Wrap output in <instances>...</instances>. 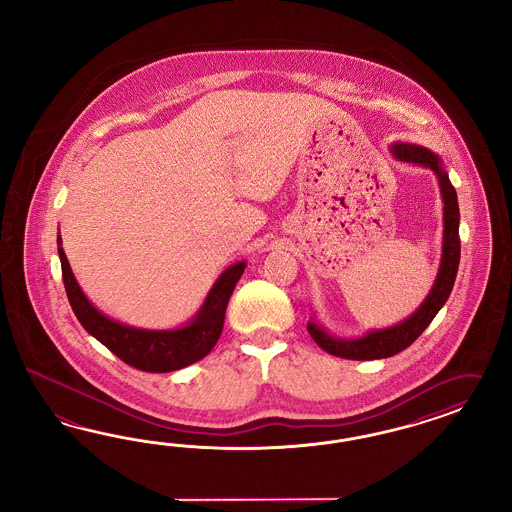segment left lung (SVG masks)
Returning <instances> with one entry per match:
<instances>
[{
	"instance_id": "left-lung-1",
	"label": "left lung",
	"mask_w": 512,
	"mask_h": 512,
	"mask_svg": "<svg viewBox=\"0 0 512 512\" xmlns=\"http://www.w3.org/2000/svg\"><path fill=\"white\" fill-rule=\"evenodd\" d=\"M390 152L394 157L407 161V163H417L420 167L432 169L439 180L441 195H443V255H441V264L439 272L435 278L434 287L426 300L420 304L419 310L415 311L411 317H407L400 325L383 328V330H370L366 336L355 338V340H343V338H334L326 332L325 328L317 325L315 321L308 323V332L315 343L334 357L349 358V360H375V358H388L403 349H407L413 341L419 338L420 334L426 330V326L434 321L437 311L445 306L449 300L454 279L458 274V264H460V208H458V197L456 189L452 187L449 180V174L443 169L441 159L430 152L424 146L417 144H407V142H394L390 146Z\"/></svg>"
}]
</instances>
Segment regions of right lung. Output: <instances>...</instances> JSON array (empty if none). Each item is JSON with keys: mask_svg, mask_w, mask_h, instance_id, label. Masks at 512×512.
Listing matches in <instances>:
<instances>
[{"mask_svg": "<svg viewBox=\"0 0 512 512\" xmlns=\"http://www.w3.org/2000/svg\"><path fill=\"white\" fill-rule=\"evenodd\" d=\"M58 246L65 293L80 325L116 357L122 358L125 364L150 373L174 372L186 368L214 349L223 330L229 298L246 268V263L229 266L217 278L199 313L186 326L174 330H144L122 325L93 308L92 302L78 287L77 279L65 257L60 236Z\"/></svg>", "mask_w": 512, "mask_h": 512, "instance_id": "add662e5", "label": "right lung"}]
</instances>
